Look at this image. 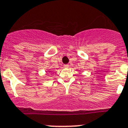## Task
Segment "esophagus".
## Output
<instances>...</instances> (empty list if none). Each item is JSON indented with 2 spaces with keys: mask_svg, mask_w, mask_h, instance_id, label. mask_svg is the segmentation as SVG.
I'll return each mask as SVG.
<instances>
[{
  "mask_svg": "<svg viewBox=\"0 0 128 128\" xmlns=\"http://www.w3.org/2000/svg\"><path fill=\"white\" fill-rule=\"evenodd\" d=\"M64 67L66 68H67L69 67V65H68V64H64Z\"/></svg>",
  "mask_w": 128,
  "mask_h": 128,
  "instance_id": "34e87169",
  "label": "esophagus"
}]
</instances>
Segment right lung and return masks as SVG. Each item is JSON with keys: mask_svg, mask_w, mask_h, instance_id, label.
<instances>
[{"mask_svg": "<svg viewBox=\"0 0 128 128\" xmlns=\"http://www.w3.org/2000/svg\"><path fill=\"white\" fill-rule=\"evenodd\" d=\"M51 72H52V71H51V70H49V71H48V73H50Z\"/></svg>", "mask_w": 128, "mask_h": 128, "instance_id": "1", "label": "right lung"}]
</instances>
